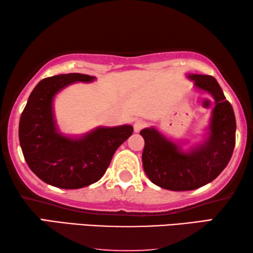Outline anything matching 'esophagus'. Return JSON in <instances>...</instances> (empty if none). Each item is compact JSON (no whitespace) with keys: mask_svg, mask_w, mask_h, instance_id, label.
<instances>
[{"mask_svg":"<svg viewBox=\"0 0 253 253\" xmlns=\"http://www.w3.org/2000/svg\"><path fill=\"white\" fill-rule=\"evenodd\" d=\"M144 127H145V123L142 122V120H137L134 124V131L135 133H139Z\"/></svg>","mask_w":253,"mask_h":253,"instance_id":"34e87169","label":"esophagus"}]
</instances>
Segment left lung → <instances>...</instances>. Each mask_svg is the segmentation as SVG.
Listing matches in <instances>:
<instances>
[{
  "label": "left lung",
  "mask_w": 253,
  "mask_h": 253,
  "mask_svg": "<svg viewBox=\"0 0 253 253\" xmlns=\"http://www.w3.org/2000/svg\"><path fill=\"white\" fill-rule=\"evenodd\" d=\"M188 78L195 82L196 89L215 100L205 141L184 152L154 127L141 130L145 141L144 171L156 186L173 191L194 190L213 181L230 162L235 146L234 111L216 79L200 74Z\"/></svg>",
  "instance_id": "left-lung-1"
}]
</instances>
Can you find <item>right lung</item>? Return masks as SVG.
Instances as JSON below:
<instances>
[{
    "instance_id": "obj_1",
    "label": "right lung",
    "mask_w": 253,
    "mask_h": 253,
    "mask_svg": "<svg viewBox=\"0 0 253 253\" xmlns=\"http://www.w3.org/2000/svg\"><path fill=\"white\" fill-rule=\"evenodd\" d=\"M86 74L69 73L46 78L31 92L19 123V141L30 170L50 186L79 189L105 174L117 148L133 134V127H98L80 137L58 131L54 97L75 82H92Z\"/></svg>"
}]
</instances>
